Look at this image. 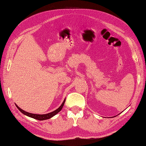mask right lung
Segmentation results:
<instances>
[{
	"mask_svg": "<svg viewBox=\"0 0 146 146\" xmlns=\"http://www.w3.org/2000/svg\"><path fill=\"white\" fill-rule=\"evenodd\" d=\"M65 101H66V99L63 101L62 104L61 106L57 109V110L53 111V112L49 113H48V114H44V115L33 114V113L26 112V111H24V110H22V109L20 108L17 104H15V106H17V108H18V110L20 111H21L22 113H23L24 115H25L26 116H28V117H29L31 118H35V119L38 120H44L49 119V118H51V117H53V116H55L56 114H57L58 112H60L62 109V108H63L64 103H65Z\"/></svg>",
	"mask_w": 146,
	"mask_h": 146,
	"instance_id": "1",
	"label": "right lung"
}]
</instances>
